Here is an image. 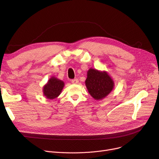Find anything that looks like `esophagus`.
Returning <instances> with one entry per match:
<instances>
[{
  "mask_svg": "<svg viewBox=\"0 0 159 159\" xmlns=\"http://www.w3.org/2000/svg\"><path fill=\"white\" fill-rule=\"evenodd\" d=\"M72 84H78L79 83V80L77 79H72L71 80Z\"/></svg>",
  "mask_w": 159,
  "mask_h": 159,
  "instance_id": "obj_1",
  "label": "esophagus"
}]
</instances>
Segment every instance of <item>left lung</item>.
Listing matches in <instances>:
<instances>
[{"label":"left lung","instance_id":"obj_1","mask_svg":"<svg viewBox=\"0 0 159 159\" xmlns=\"http://www.w3.org/2000/svg\"><path fill=\"white\" fill-rule=\"evenodd\" d=\"M85 83L89 94L96 100L106 97L114 86L113 80L106 72L94 69L88 70Z\"/></svg>","mask_w":159,"mask_h":159}]
</instances>
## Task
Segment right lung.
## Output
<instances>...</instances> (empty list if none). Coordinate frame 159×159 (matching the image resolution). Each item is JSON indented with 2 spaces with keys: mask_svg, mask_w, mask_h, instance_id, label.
I'll return each instance as SVG.
<instances>
[{
  "mask_svg": "<svg viewBox=\"0 0 159 159\" xmlns=\"http://www.w3.org/2000/svg\"><path fill=\"white\" fill-rule=\"evenodd\" d=\"M64 86L63 81L52 77L44 87V94L48 98L53 99L61 94Z\"/></svg>",
  "mask_w": 159,
  "mask_h": 159,
  "instance_id": "right-lung-1",
  "label": "right lung"
}]
</instances>
